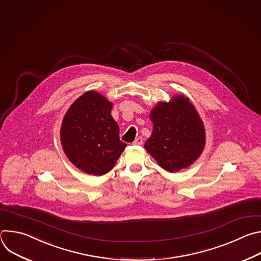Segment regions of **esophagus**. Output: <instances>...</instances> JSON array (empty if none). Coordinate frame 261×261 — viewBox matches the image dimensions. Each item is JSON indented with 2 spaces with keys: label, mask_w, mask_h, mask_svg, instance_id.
<instances>
[{
  "label": "esophagus",
  "mask_w": 261,
  "mask_h": 261,
  "mask_svg": "<svg viewBox=\"0 0 261 261\" xmlns=\"http://www.w3.org/2000/svg\"><path fill=\"white\" fill-rule=\"evenodd\" d=\"M142 142H143L142 138H141V137H137V138L134 140L133 144H134V145H141V144H142Z\"/></svg>",
  "instance_id": "obj_1"
}]
</instances>
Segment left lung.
<instances>
[{
    "label": "left lung",
    "mask_w": 261,
    "mask_h": 261,
    "mask_svg": "<svg viewBox=\"0 0 261 261\" xmlns=\"http://www.w3.org/2000/svg\"><path fill=\"white\" fill-rule=\"evenodd\" d=\"M150 120L153 132L144 148L163 169L177 172L200 157L205 145V130L189 98L178 94L169 102H158Z\"/></svg>",
    "instance_id": "1"
}]
</instances>
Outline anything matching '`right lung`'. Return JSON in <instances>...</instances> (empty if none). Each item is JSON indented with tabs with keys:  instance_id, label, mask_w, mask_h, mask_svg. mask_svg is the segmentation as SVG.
<instances>
[{
	"instance_id": "obj_1",
	"label": "right lung",
	"mask_w": 261,
	"mask_h": 261,
	"mask_svg": "<svg viewBox=\"0 0 261 261\" xmlns=\"http://www.w3.org/2000/svg\"><path fill=\"white\" fill-rule=\"evenodd\" d=\"M111 108L113 102L89 91L74 101L64 116L60 130L64 153L74 166L88 174L107 173L126 147L110 115Z\"/></svg>"
}]
</instances>
